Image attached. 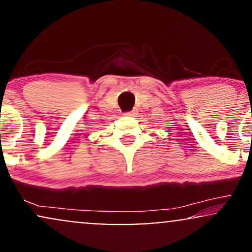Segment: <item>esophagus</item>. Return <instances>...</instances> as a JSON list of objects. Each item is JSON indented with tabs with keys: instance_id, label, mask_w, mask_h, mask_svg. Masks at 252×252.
<instances>
[{
	"instance_id": "obj_1",
	"label": "esophagus",
	"mask_w": 252,
	"mask_h": 252,
	"mask_svg": "<svg viewBox=\"0 0 252 252\" xmlns=\"http://www.w3.org/2000/svg\"><path fill=\"white\" fill-rule=\"evenodd\" d=\"M124 115H126V116H130V117H135L136 115H137V110L136 109H134V110H131V111H128V112H124Z\"/></svg>"
}]
</instances>
